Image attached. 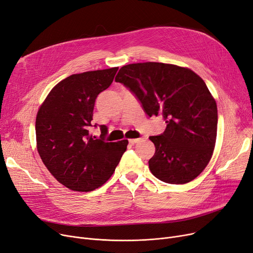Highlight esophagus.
<instances>
[{
    "label": "esophagus",
    "mask_w": 253,
    "mask_h": 253,
    "mask_svg": "<svg viewBox=\"0 0 253 253\" xmlns=\"http://www.w3.org/2000/svg\"><path fill=\"white\" fill-rule=\"evenodd\" d=\"M139 140H140V138H130L129 139V144L134 145V144H136V142H138Z\"/></svg>",
    "instance_id": "1"
}]
</instances>
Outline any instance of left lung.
I'll return each mask as SVG.
<instances>
[{
    "label": "left lung",
    "mask_w": 253,
    "mask_h": 253,
    "mask_svg": "<svg viewBox=\"0 0 253 253\" xmlns=\"http://www.w3.org/2000/svg\"><path fill=\"white\" fill-rule=\"evenodd\" d=\"M149 117L161 115L167 128L150 136L156 151L151 172L169 184L194 180L208 166L217 135V105L205 82L188 68L147 62L123 66L116 76Z\"/></svg>",
    "instance_id": "left-lung-1"
}]
</instances>
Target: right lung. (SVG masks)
Segmentation results:
<instances>
[{
	"mask_svg": "<svg viewBox=\"0 0 253 253\" xmlns=\"http://www.w3.org/2000/svg\"><path fill=\"white\" fill-rule=\"evenodd\" d=\"M118 69L68 76L52 87L38 111L39 155L53 177L71 190L87 192L100 187L127 149V139H105V125H100V138L89 131L96 98L112 84Z\"/></svg>",
	"mask_w": 253,
	"mask_h": 253,
	"instance_id": "add662e5",
	"label": "right lung"
}]
</instances>
